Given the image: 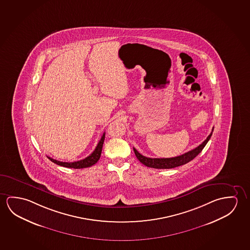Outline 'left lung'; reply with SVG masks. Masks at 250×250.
Returning a JSON list of instances; mask_svg holds the SVG:
<instances>
[{"mask_svg": "<svg viewBox=\"0 0 250 250\" xmlns=\"http://www.w3.org/2000/svg\"><path fill=\"white\" fill-rule=\"evenodd\" d=\"M213 130H214V127L212 128V132L210 133V135L207 137L206 140L201 145H199L198 147L187 152L183 155L176 156V157H172V158H149V157H146L142 154H140L138 151L135 149V147H134V152H135V155H136V157H137L139 161L143 163V165L148 167L158 168V169L159 168L160 169L173 168V167L182 166V165H184L186 163H189L193 159L195 158L202 152V149L206 146L208 142L209 141Z\"/></svg>", "mask_w": 250, "mask_h": 250, "instance_id": "8db88e82", "label": "left lung"}]
</instances>
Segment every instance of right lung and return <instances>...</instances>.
I'll use <instances>...</instances> for the list:
<instances>
[{"label":"right lung","instance_id":"right-lung-1","mask_svg":"<svg viewBox=\"0 0 250 250\" xmlns=\"http://www.w3.org/2000/svg\"><path fill=\"white\" fill-rule=\"evenodd\" d=\"M104 139H105V133H103L102 138L99 141V143L97 144V146L95 148V150L93 151L91 155H88L87 157L83 159V160H80L77 162H74V163H65V162H60L57 160L48 157V158L56 163L59 166L65 167H70V168H85V167H91L97 163L99 161L100 157H101V154H102V150H103V145L104 143Z\"/></svg>","mask_w":250,"mask_h":250}]
</instances>
